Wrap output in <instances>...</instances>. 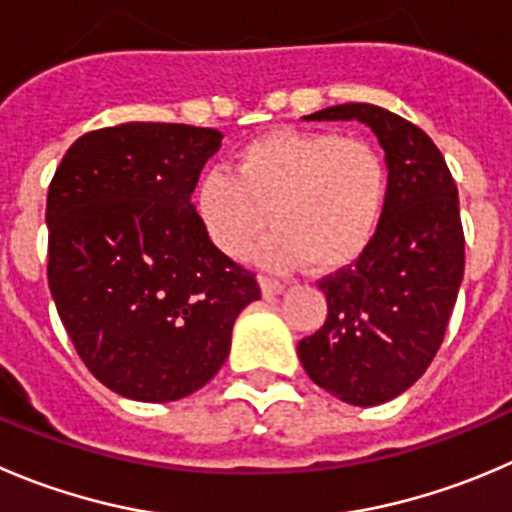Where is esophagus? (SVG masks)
<instances>
[{
    "mask_svg": "<svg viewBox=\"0 0 512 512\" xmlns=\"http://www.w3.org/2000/svg\"><path fill=\"white\" fill-rule=\"evenodd\" d=\"M259 284H261V294L269 299V296H279L284 291V284L276 279H269V276H259Z\"/></svg>",
    "mask_w": 512,
    "mask_h": 512,
    "instance_id": "1",
    "label": "esophagus"
}]
</instances>
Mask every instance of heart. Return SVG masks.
I'll use <instances>...</instances> for the list:
<instances>
[{
	"label": "heart",
	"instance_id": "obj_1",
	"mask_svg": "<svg viewBox=\"0 0 512 512\" xmlns=\"http://www.w3.org/2000/svg\"><path fill=\"white\" fill-rule=\"evenodd\" d=\"M387 201V168L377 148L329 130H276L243 145L233 163L211 168L196 186V213L226 256L266 269L329 274L354 264L372 243Z\"/></svg>",
	"mask_w": 512,
	"mask_h": 512
}]
</instances>
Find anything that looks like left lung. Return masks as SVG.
<instances>
[{
  "mask_svg": "<svg viewBox=\"0 0 512 512\" xmlns=\"http://www.w3.org/2000/svg\"><path fill=\"white\" fill-rule=\"evenodd\" d=\"M304 120H359L387 163L382 221L357 264L319 284L324 326L299 342L311 382L347 405L372 407L410 389L445 337L465 271L457 186L417 125L367 102Z\"/></svg>",
  "mask_w": 512,
  "mask_h": 512,
  "instance_id": "left-lung-1",
  "label": "left lung"
}]
</instances>
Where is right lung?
I'll return each mask as SVG.
<instances>
[{
    "instance_id": "1",
    "label": "right lung",
    "mask_w": 512,
    "mask_h": 512,
    "mask_svg": "<svg viewBox=\"0 0 512 512\" xmlns=\"http://www.w3.org/2000/svg\"><path fill=\"white\" fill-rule=\"evenodd\" d=\"M223 135L123 123L70 145L47 193L50 279L77 354L107 389L173 402L226 362L261 289L208 238L191 193Z\"/></svg>"
}]
</instances>
